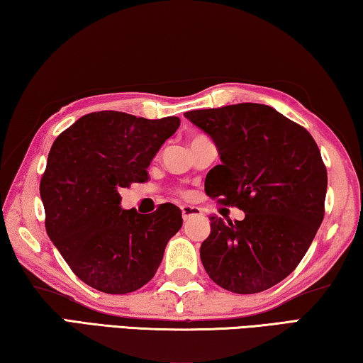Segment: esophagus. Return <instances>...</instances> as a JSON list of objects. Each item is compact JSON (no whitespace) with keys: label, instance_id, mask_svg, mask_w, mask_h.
Masks as SVG:
<instances>
[{"label":"esophagus","instance_id":"1","mask_svg":"<svg viewBox=\"0 0 363 363\" xmlns=\"http://www.w3.org/2000/svg\"><path fill=\"white\" fill-rule=\"evenodd\" d=\"M181 211H182V219H184V220H187V219L194 218V216H201V214H203V213H201L200 208L189 206V205L181 206Z\"/></svg>","mask_w":363,"mask_h":363}]
</instances>
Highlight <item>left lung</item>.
<instances>
[{
    "label": "left lung",
    "instance_id": "obj_1",
    "mask_svg": "<svg viewBox=\"0 0 363 363\" xmlns=\"http://www.w3.org/2000/svg\"><path fill=\"white\" fill-rule=\"evenodd\" d=\"M184 116L213 139L220 158L205 190L245 213L211 216L200 257L210 279L232 293L267 290L288 277L323 220L327 169L303 126L264 104L190 110Z\"/></svg>",
    "mask_w": 363,
    "mask_h": 363
}]
</instances>
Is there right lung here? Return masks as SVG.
<instances>
[{
	"instance_id": "add662e5",
	"label": "right lung",
	"mask_w": 363,
	"mask_h": 363,
	"mask_svg": "<svg viewBox=\"0 0 363 363\" xmlns=\"http://www.w3.org/2000/svg\"><path fill=\"white\" fill-rule=\"evenodd\" d=\"M179 123L104 110L54 140L40 184L46 232L86 285L125 294L155 275L182 211L171 203L152 214L123 210L120 190L149 179L147 168Z\"/></svg>"
}]
</instances>
